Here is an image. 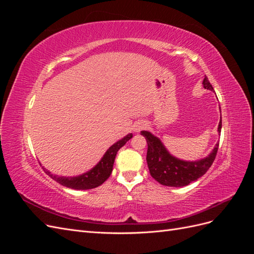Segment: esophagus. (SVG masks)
Instances as JSON below:
<instances>
[{"instance_id":"obj_1","label":"esophagus","mask_w":254,"mask_h":254,"mask_svg":"<svg viewBox=\"0 0 254 254\" xmlns=\"http://www.w3.org/2000/svg\"><path fill=\"white\" fill-rule=\"evenodd\" d=\"M144 128V125H142V124H137L136 126H135V128H134V130L135 131H140L141 129H143Z\"/></svg>"}]
</instances>
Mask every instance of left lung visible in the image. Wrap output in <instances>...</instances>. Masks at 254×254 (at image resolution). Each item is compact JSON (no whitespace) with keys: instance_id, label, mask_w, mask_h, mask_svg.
Here are the masks:
<instances>
[{"instance_id":"obj_1","label":"left lung","mask_w":254,"mask_h":254,"mask_svg":"<svg viewBox=\"0 0 254 254\" xmlns=\"http://www.w3.org/2000/svg\"><path fill=\"white\" fill-rule=\"evenodd\" d=\"M202 84L204 89L213 91L212 84L205 76ZM218 131H221V120L218 125ZM147 141V165L149 173L155 180L166 187H186L190 182L197 180L203 176L213 164L217 155L219 143L215 145L209 157L195 162H187L170 155L161 141L148 131H141Z\"/></svg>"}]
</instances>
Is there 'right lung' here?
Listing matches in <instances>:
<instances>
[{
  "label": "right lung",
  "instance_id": "1",
  "mask_svg": "<svg viewBox=\"0 0 254 254\" xmlns=\"http://www.w3.org/2000/svg\"><path fill=\"white\" fill-rule=\"evenodd\" d=\"M132 137V133L127 134L125 137H123L122 140L113 144L111 147L106 151L103 159L99 161L98 164L95 165V167L86 174L77 177H71V178H66V177H57L55 175H52L49 171L44 170L52 179L60 183L61 186L74 189V190H89L94 189L103 184L107 179L109 178V176L112 173L114 159L119 149L124 146L127 141H129Z\"/></svg>",
  "mask_w": 254,
  "mask_h": 254
}]
</instances>
